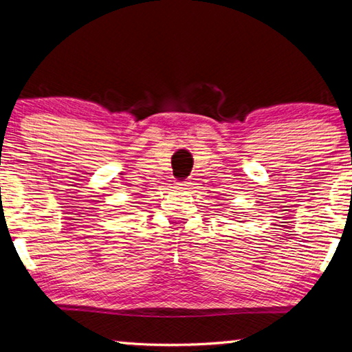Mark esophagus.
I'll list each match as a JSON object with an SVG mask.
<instances>
[{
	"label": "esophagus",
	"mask_w": 352,
	"mask_h": 352,
	"mask_svg": "<svg viewBox=\"0 0 352 352\" xmlns=\"http://www.w3.org/2000/svg\"><path fill=\"white\" fill-rule=\"evenodd\" d=\"M178 184V186H180V188H183V189H189V182H178L177 183Z\"/></svg>",
	"instance_id": "1"
}]
</instances>
